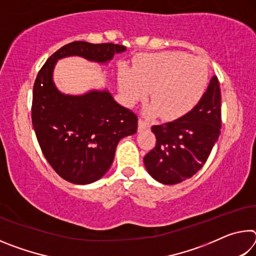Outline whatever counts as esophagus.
Here are the masks:
<instances>
[{
  "mask_svg": "<svg viewBox=\"0 0 256 256\" xmlns=\"http://www.w3.org/2000/svg\"><path fill=\"white\" fill-rule=\"evenodd\" d=\"M149 126H150L149 123L146 122L144 118H138V130H140V131H144V130H146V128H149Z\"/></svg>",
  "mask_w": 256,
  "mask_h": 256,
  "instance_id": "esophagus-1",
  "label": "esophagus"
}]
</instances>
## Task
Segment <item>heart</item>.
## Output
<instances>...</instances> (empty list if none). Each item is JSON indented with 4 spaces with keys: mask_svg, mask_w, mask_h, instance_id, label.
Masks as SVG:
<instances>
[{
    "mask_svg": "<svg viewBox=\"0 0 256 256\" xmlns=\"http://www.w3.org/2000/svg\"><path fill=\"white\" fill-rule=\"evenodd\" d=\"M209 82V66L204 58L183 52H164L144 55L133 71L120 78V92L128 106L144 99L151 90L154 99L144 108L150 118H183L201 102Z\"/></svg>",
    "mask_w": 256,
    "mask_h": 256,
    "instance_id": "obj_1",
    "label": "heart"
}]
</instances>
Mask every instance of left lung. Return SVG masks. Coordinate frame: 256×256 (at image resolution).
<instances>
[{"mask_svg":"<svg viewBox=\"0 0 256 256\" xmlns=\"http://www.w3.org/2000/svg\"><path fill=\"white\" fill-rule=\"evenodd\" d=\"M220 128L222 94L214 76L201 102L188 115L151 128L157 144L144 158L146 170L166 185L190 178L206 164L220 136Z\"/></svg>","mask_w":256,"mask_h":256,"instance_id":"1","label":"left lung"}]
</instances>
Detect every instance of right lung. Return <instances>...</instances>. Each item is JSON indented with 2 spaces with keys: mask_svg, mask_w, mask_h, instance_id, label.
Segmentation results:
<instances>
[{
  "mask_svg": "<svg viewBox=\"0 0 256 256\" xmlns=\"http://www.w3.org/2000/svg\"><path fill=\"white\" fill-rule=\"evenodd\" d=\"M126 47L73 42L60 47L38 72L34 84L32 120L38 144L52 168L68 182L94 183L106 174L120 138L138 130V116L115 102L107 89L66 94L56 88L58 60L80 56L106 64Z\"/></svg>",
  "mask_w": 256,
  "mask_h": 256,
  "instance_id": "add662e5",
  "label": "right lung"
}]
</instances>
